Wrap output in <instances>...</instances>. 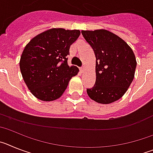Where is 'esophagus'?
Segmentation results:
<instances>
[{
  "instance_id": "34e87169",
  "label": "esophagus",
  "mask_w": 153,
  "mask_h": 153,
  "mask_svg": "<svg viewBox=\"0 0 153 153\" xmlns=\"http://www.w3.org/2000/svg\"><path fill=\"white\" fill-rule=\"evenodd\" d=\"M84 70H85L84 67H80V68H79V70H80V72H81V73H83V71H84Z\"/></svg>"
}]
</instances>
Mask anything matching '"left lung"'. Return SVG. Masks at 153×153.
I'll list each match as a JSON object with an SVG mask.
<instances>
[{
  "instance_id": "8db88e82",
  "label": "left lung",
  "mask_w": 153,
  "mask_h": 153,
  "mask_svg": "<svg viewBox=\"0 0 153 153\" xmlns=\"http://www.w3.org/2000/svg\"><path fill=\"white\" fill-rule=\"evenodd\" d=\"M96 56V83L87 89L89 97L109 104L125 94L133 80L136 60L134 53L120 36L106 30H82Z\"/></svg>"
}]
</instances>
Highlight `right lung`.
<instances>
[{
    "mask_svg": "<svg viewBox=\"0 0 153 153\" xmlns=\"http://www.w3.org/2000/svg\"><path fill=\"white\" fill-rule=\"evenodd\" d=\"M79 30L52 28L36 35L26 45L20 60L23 79L31 93L43 101L60 98L69 81L79 72L67 63L70 45Z\"/></svg>",
    "mask_w": 153,
    "mask_h": 153,
    "instance_id": "right-lung-1",
    "label": "right lung"
}]
</instances>
